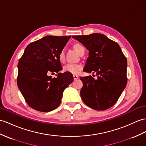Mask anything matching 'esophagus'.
<instances>
[{
	"label": "esophagus",
	"instance_id": "34e87169",
	"mask_svg": "<svg viewBox=\"0 0 146 146\" xmlns=\"http://www.w3.org/2000/svg\"><path fill=\"white\" fill-rule=\"evenodd\" d=\"M73 77H74V80H76L79 79V76H77V75H73Z\"/></svg>",
	"mask_w": 146,
	"mask_h": 146
}]
</instances>
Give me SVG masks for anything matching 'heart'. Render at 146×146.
Masks as SVG:
<instances>
[{
	"instance_id": "heart-1",
	"label": "heart",
	"mask_w": 146,
	"mask_h": 146,
	"mask_svg": "<svg viewBox=\"0 0 146 146\" xmlns=\"http://www.w3.org/2000/svg\"><path fill=\"white\" fill-rule=\"evenodd\" d=\"M74 48L76 49V50L78 53H79L82 49L84 48L83 46H82L80 44H76L74 45ZM58 59L59 61L61 62H63L64 61L65 54L64 51L63 50H61L59 52L58 55ZM82 68V66L81 64L75 63H68L63 67V70L66 72H68L72 74H77L80 72Z\"/></svg>"
}]
</instances>
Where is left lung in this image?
I'll use <instances>...</instances> for the list:
<instances>
[{"instance_id":"left-lung-1","label":"left lung","mask_w":146,"mask_h":146,"mask_svg":"<svg viewBox=\"0 0 146 146\" xmlns=\"http://www.w3.org/2000/svg\"><path fill=\"white\" fill-rule=\"evenodd\" d=\"M87 48L88 57L84 72L96 74L82 77L80 97L95 110L111 108L118 101L127 84V59L117 42L100 33L73 36Z\"/></svg>"}]
</instances>
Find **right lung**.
<instances>
[{
    "mask_svg": "<svg viewBox=\"0 0 146 146\" xmlns=\"http://www.w3.org/2000/svg\"><path fill=\"white\" fill-rule=\"evenodd\" d=\"M70 36H46L27 46L18 64L17 85L27 104L42 112L58 107L63 92L74 80L72 74L62 69L59 52ZM58 73L56 78L49 73Z\"/></svg>",
    "mask_w": 146,
    "mask_h": 146,
    "instance_id": "1",
    "label": "right lung"
}]
</instances>
